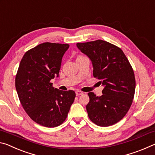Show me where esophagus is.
Masks as SVG:
<instances>
[{"label": "esophagus", "instance_id": "esophagus-1", "mask_svg": "<svg viewBox=\"0 0 155 155\" xmlns=\"http://www.w3.org/2000/svg\"><path fill=\"white\" fill-rule=\"evenodd\" d=\"M83 93L82 92V91H76V95H77V96H81V95H83Z\"/></svg>", "mask_w": 155, "mask_h": 155}]
</instances>
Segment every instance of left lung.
Listing matches in <instances>:
<instances>
[{"instance_id":"left-lung-1","label":"left lung","mask_w":155,"mask_h":155,"mask_svg":"<svg viewBox=\"0 0 155 155\" xmlns=\"http://www.w3.org/2000/svg\"><path fill=\"white\" fill-rule=\"evenodd\" d=\"M77 46L90 59L94 77L104 87L101 96L88 93L89 117L100 127L118 122L129 110L135 90L134 72L127 57L119 47L101 40Z\"/></svg>"}]
</instances>
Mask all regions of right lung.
<instances>
[{"mask_svg":"<svg viewBox=\"0 0 155 155\" xmlns=\"http://www.w3.org/2000/svg\"><path fill=\"white\" fill-rule=\"evenodd\" d=\"M69 44L44 42L29 50L20 63L15 88L25 111L31 119L46 127L61 124L74 103V91L52 87L59 77L61 59Z\"/></svg>","mask_w":155,"mask_h":155,"instance_id":"add662e5","label":"right lung"}]
</instances>
